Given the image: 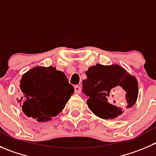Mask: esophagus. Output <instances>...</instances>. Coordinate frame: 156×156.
I'll return each mask as SVG.
<instances>
[{"label": "esophagus", "instance_id": "34e87169", "mask_svg": "<svg viewBox=\"0 0 156 156\" xmlns=\"http://www.w3.org/2000/svg\"><path fill=\"white\" fill-rule=\"evenodd\" d=\"M74 90H75V93H76V94H80L81 92V88L80 86L76 85L74 87Z\"/></svg>", "mask_w": 156, "mask_h": 156}]
</instances>
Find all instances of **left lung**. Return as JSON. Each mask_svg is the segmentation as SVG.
I'll use <instances>...</instances> for the list:
<instances>
[{
  "label": "left lung",
  "instance_id": "left-lung-1",
  "mask_svg": "<svg viewBox=\"0 0 156 156\" xmlns=\"http://www.w3.org/2000/svg\"><path fill=\"white\" fill-rule=\"evenodd\" d=\"M83 91L89 97L87 103L98 117L113 119L126 112L136 103L139 95L138 81L135 76L118 64H96L86 71ZM114 91H120L123 99L112 101Z\"/></svg>",
  "mask_w": 156,
  "mask_h": 156
}]
</instances>
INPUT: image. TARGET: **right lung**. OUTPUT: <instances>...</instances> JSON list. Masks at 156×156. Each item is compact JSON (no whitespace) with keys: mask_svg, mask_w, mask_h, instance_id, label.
I'll return each instance as SVG.
<instances>
[{"mask_svg":"<svg viewBox=\"0 0 156 156\" xmlns=\"http://www.w3.org/2000/svg\"><path fill=\"white\" fill-rule=\"evenodd\" d=\"M20 103L27 117L44 122L57 116L66 106L74 88L66 75L53 66H36L22 75Z\"/></svg>","mask_w":156,"mask_h":156,"instance_id":"obj_1","label":"right lung"}]
</instances>
